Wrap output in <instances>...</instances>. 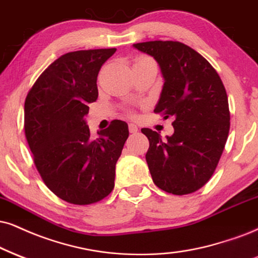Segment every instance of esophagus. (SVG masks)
Wrapping results in <instances>:
<instances>
[{
	"label": "esophagus",
	"instance_id": "esophagus-1",
	"mask_svg": "<svg viewBox=\"0 0 258 258\" xmlns=\"http://www.w3.org/2000/svg\"><path fill=\"white\" fill-rule=\"evenodd\" d=\"M138 126L135 125V124H133V123H130L129 124V132L132 133V134H135V133H138Z\"/></svg>",
	"mask_w": 258,
	"mask_h": 258
}]
</instances>
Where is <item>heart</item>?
I'll return each instance as SVG.
<instances>
[{
  "label": "heart",
  "mask_w": 258,
  "mask_h": 258,
  "mask_svg": "<svg viewBox=\"0 0 258 258\" xmlns=\"http://www.w3.org/2000/svg\"><path fill=\"white\" fill-rule=\"evenodd\" d=\"M140 59H142V58H140Z\"/></svg>",
  "instance_id": "obj_1"
}]
</instances>
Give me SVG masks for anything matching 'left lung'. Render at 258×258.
I'll use <instances>...</instances> for the list:
<instances>
[{"label":"left lung","mask_w":258,"mask_h":258,"mask_svg":"<svg viewBox=\"0 0 258 258\" xmlns=\"http://www.w3.org/2000/svg\"><path fill=\"white\" fill-rule=\"evenodd\" d=\"M133 46L158 62L164 86L154 112L174 119V133L166 140L141 129L149 141L146 161L153 182L173 195L195 192L211 179L227 141L230 110L224 84L205 57L179 41Z\"/></svg>","instance_id":"1"}]
</instances>
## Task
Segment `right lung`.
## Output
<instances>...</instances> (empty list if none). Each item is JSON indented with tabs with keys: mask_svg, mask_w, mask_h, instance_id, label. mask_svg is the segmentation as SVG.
Returning <instances> with one entry per match:
<instances>
[{
	"mask_svg": "<svg viewBox=\"0 0 258 258\" xmlns=\"http://www.w3.org/2000/svg\"><path fill=\"white\" fill-rule=\"evenodd\" d=\"M114 52L113 47L62 55L25 100V135L38 172L56 196L73 205H91L112 191L129 136L128 124L114 119L92 138L85 120L98 98V73Z\"/></svg>",
	"mask_w": 258,
	"mask_h": 258,
	"instance_id": "1",
	"label": "right lung"
}]
</instances>
